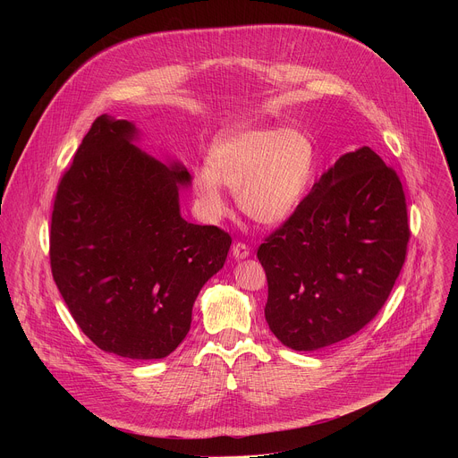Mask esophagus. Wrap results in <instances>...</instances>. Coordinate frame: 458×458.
I'll list each match as a JSON object with an SVG mask.
<instances>
[{
	"mask_svg": "<svg viewBox=\"0 0 458 458\" xmlns=\"http://www.w3.org/2000/svg\"><path fill=\"white\" fill-rule=\"evenodd\" d=\"M232 253H233V259L242 260V259L250 257V248H248L244 242H235V244L232 246Z\"/></svg>",
	"mask_w": 458,
	"mask_h": 458,
	"instance_id": "esophagus-1",
	"label": "esophagus"
}]
</instances>
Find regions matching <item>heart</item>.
<instances>
[{
    "label": "heart",
    "mask_w": 458,
    "mask_h": 458,
    "mask_svg": "<svg viewBox=\"0 0 458 458\" xmlns=\"http://www.w3.org/2000/svg\"><path fill=\"white\" fill-rule=\"evenodd\" d=\"M315 165V145L299 128H237L214 145L208 170L195 174V195L210 217L221 219L225 186L246 217L279 226L301 207Z\"/></svg>",
    "instance_id": "heart-1"
}]
</instances>
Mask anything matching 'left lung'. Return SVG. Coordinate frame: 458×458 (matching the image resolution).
I'll list each match as a JSON object with an SVG mask.
<instances>
[{
  "mask_svg": "<svg viewBox=\"0 0 458 458\" xmlns=\"http://www.w3.org/2000/svg\"><path fill=\"white\" fill-rule=\"evenodd\" d=\"M408 241L406 198L395 170L369 147L341 156L257 250L274 335L295 352L355 335L389 297Z\"/></svg>",
  "mask_w": 458,
  "mask_h": 458,
  "instance_id": "8db88e82",
  "label": "left lung"
}]
</instances>
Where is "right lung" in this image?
<instances>
[{"instance_id":"right-lung-1","label":"right lung","mask_w":458,"mask_h":458,"mask_svg":"<svg viewBox=\"0 0 458 458\" xmlns=\"http://www.w3.org/2000/svg\"><path fill=\"white\" fill-rule=\"evenodd\" d=\"M140 130L99 115L63 175L50 267L81 332L103 352L163 359L186 337L191 308L223 267L232 237L181 217L190 174L141 150Z\"/></svg>"}]
</instances>
